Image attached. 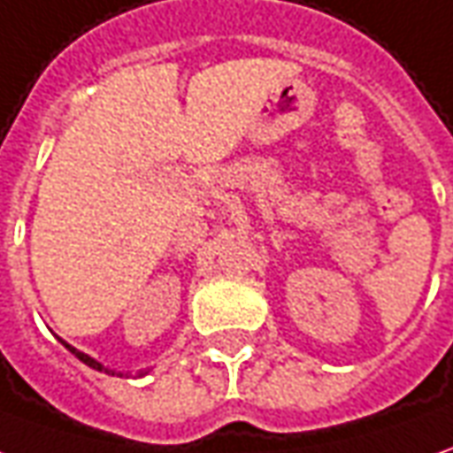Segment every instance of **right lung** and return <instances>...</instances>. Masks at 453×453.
<instances>
[{
	"label": "right lung",
	"instance_id": "right-lung-1",
	"mask_svg": "<svg viewBox=\"0 0 453 453\" xmlns=\"http://www.w3.org/2000/svg\"><path fill=\"white\" fill-rule=\"evenodd\" d=\"M61 342H64V340H61ZM64 347H66V349H69V352H72V355L79 357V359H81V362H84V365H88V367H91V369H98V372H106V374H116V372H113V369L104 367V365H101V362H96V359H94V357H88V355H84V352H79V349H76V347H72V344H66V342H64ZM141 374H146V372H141ZM119 377H121V372H119Z\"/></svg>",
	"mask_w": 453,
	"mask_h": 453
}]
</instances>
